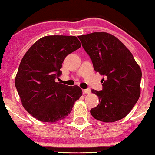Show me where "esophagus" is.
Wrapping results in <instances>:
<instances>
[{"mask_svg":"<svg viewBox=\"0 0 155 155\" xmlns=\"http://www.w3.org/2000/svg\"><path fill=\"white\" fill-rule=\"evenodd\" d=\"M91 92L90 89H83L82 90V93L83 94H89Z\"/></svg>","mask_w":155,"mask_h":155,"instance_id":"34e87169","label":"esophagus"}]
</instances>
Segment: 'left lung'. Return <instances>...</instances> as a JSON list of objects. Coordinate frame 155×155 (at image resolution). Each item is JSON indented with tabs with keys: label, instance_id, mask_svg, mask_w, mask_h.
Listing matches in <instances>:
<instances>
[{
	"label": "left lung",
	"instance_id": "left-lung-1",
	"mask_svg": "<svg viewBox=\"0 0 155 155\" xmlns=\"http://www.w3.org/2000/svg\"><path fill=\"white\" fill-rule=\"evenodd\" d=\"M78 37L94 69L105 76L101 80L102 90H92L100 103L91 109V115L103 122L122 119L139 99L141 68L130 50L112 34L95 32Z\"/></svg>",
	"mask_w": 155,
	"mask_h": 155
}]
</instances>
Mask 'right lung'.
Listing matches in <instances>:
<instances>
[{
  "mask_svg": "<svg viewBox=\"0 0 155 155\" xmlns=\"http://www.w3.org/2000/svg\"><path fill=\"white\" fill-rule=\"evenodd\" d=\"M80 47L74 36H46L32 45L22 58L15 86L23 107L39 121L64 119L82 95L78 86L56 82L66 56Z\"/></svg>",
  "mask_w": 155,
  "mask_h": 155,
  "instance_id": "add662e5",
  "label": "right lung"
}]
</instances>
